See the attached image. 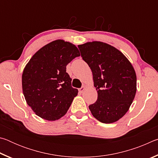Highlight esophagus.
<instances>
[{"label":"esophagus","instance_id":"34e87169","mask_svg":"<svg viewBox=\"0 0 158 158\" xmlns=\"http://www.w3.org/2000/svg\"><path fill=\"white\" fill-rule=\"evenodd\" d=\"M84 90H85V87H84V86H82L81 88H80V89H79V92L82 93L84 91Z\"/></svg>","mask_w":158,"mask_h":158}]
</instances>
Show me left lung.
Instances as JSON below:
<instances>
[{"mask_svg": "<svg viewBox=\"0 0 158 158\" xmlns=\"http://www.w3.org/2000/svg\"><path fill=\"white\" fill-rule=\"evenodd\" d=\"M81 56L91 69L98 100L89 109L103 123L124 116L137 91V76L132 64L116 48L102 42L78 45Z\"/></svg>", "mask_w": 158, "mask_h": 158, "instance_id": "1", "label": "left lung"}]
</instances>
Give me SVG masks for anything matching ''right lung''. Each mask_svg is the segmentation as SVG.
<instances>
[{
  "instance_id": "obj_1",
  "label": "right lung",
  "mask_w": 158,
  "mask_h": 158,
  "mask_svg": "<svg viewBox=\"0 0 158 158\" xmlns=\"http://www.w3.org/2000/svg\"><path fill=\"white\" fill-rule=\"evenodd\" d=\"M79 56L75 45L57 40L39 49L26 64L23 93L37 116L56 121L67 113L78 90L72 87L66 66Z\"/></svg>"
}]
</instances>
